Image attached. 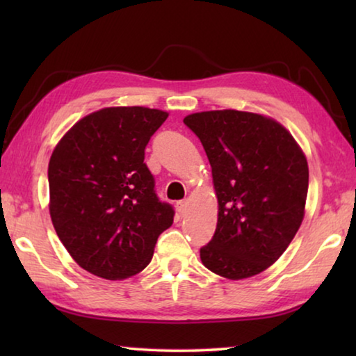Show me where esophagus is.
<instances>
[{
  "label": "esophagus",
  "mask_w": 356,
  "mask_h": 356,
  "mask_svg": "<svg viewBox=\"0 0 356 356\" xmlns=\"http://www.w3.org/2000/svg\"><path fill=\"white\" fill-rule=\"evenodd\" d=\"M177 212L182 216L186 213V201H179L177 202Z\"/></svg>",
  "instance_id": "esophagus-1"
}]
</instances>
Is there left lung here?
<instances>
[{"label": "left lung", "mask_w": 356, "mask_h": 356, "mask_svg": "<svg viewBox=\"0 0 356 356\" xmlns=\"http://www.w3.org/2000/svg\"><path fill=\"white\" fill-rule=\"evenodd\" d=\"M212 166L218 222L201 248L206 267L243 280L278 261L297 234L308 195V161L276 120L237 110L190 114Z\"/></svg>", "instance_id": "left-lung-1"}]
</instances>
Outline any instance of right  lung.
<instances>
[{"instance_id":"right-lung-1","label":"right lung","mask_w":356,"mask_h":356,"mask_svg":"<svg viewBox=\"0 0 356 356\" xmlns=\"http://www.w3.org/2000/svg\"><path fill=\"white\" fill-rule=\"evenodd\" d=\"M168 113L104 108L78 120L48 163L50 215L69 254L105 280L146 268L174 209L155 193L144 149Z\"/></svg>"}]
</instances>
